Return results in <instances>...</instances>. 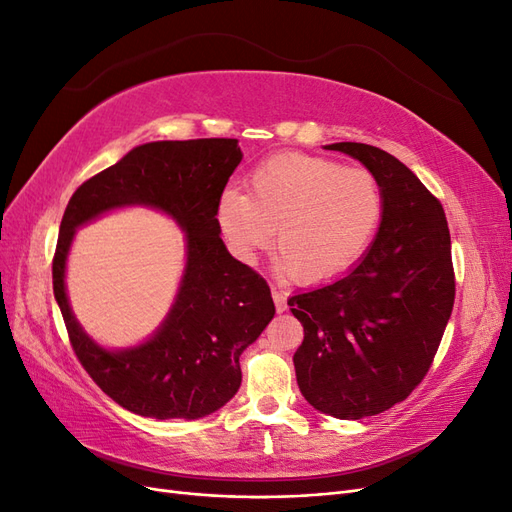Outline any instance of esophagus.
<instances>
[{
	"instance_id": "obj_1",
	"label": "esophagus",
	"mask_w": 512,
	"mask_h": 512,
	"mask_svg": "<svg viewBox=\"0 0 512 512\" xmlns=\"http://www.w3.org/2000/svg\"><path fill=\"white\" fill-rule=\"evenodd\" d=\"M271 294H273V301H275V309H277V312H286V292L284 290H280V288H273L271 290Z\"/></svg>"
}]
</instances>
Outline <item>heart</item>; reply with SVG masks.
<instances>
[{"mask_svg":"<svg viewBox=\"0 0 512 512\" xmlns=\"http://www.w3.org/2000/svg\"><path fill=\"white\" fill-rule=\"evenodd\" d=\"M252 194L226 188L218 222L243 260L273 243L277 271L307 284L331 282L359 260L384 213L378 177L361 166L284 153L262 162L250 179Z\"/></svg>","mask_w":512,"mask_h":512,"instance_id":"heart-1","label":"heart"}]
</instances>
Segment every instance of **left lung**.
Masks as SVG:
<instances>
[{"instance_id": "obj_1", "label": "left lung", "mask_w": 512, "mask_h": 512, "mask_svg": "<svg viewBox=\"0 0 512 512\" xmlns=\"http://www.w3.org/2000/svg\"><path fill=\"white\" fill-rule=\"evenodd\" d=\"M327 149L378 177L384 213L346 277L288 299L303 324L292 361L309 404L356 421L404 401L429 371L455 303L451 232L440 200L391 153L363 143Z\"/></svg>"}]
</instances>
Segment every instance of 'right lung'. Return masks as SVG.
<instances>
[{
	"label": "right lung",
	"mask_w": 512,
	"mask_h": 512,
	"mask_svg": "<svg viewBox=\"0 0 512 512\" xmlns=\"http://www.w3.org/2000/svg\"><path fill=\"white\" fill-rule=\"evenodd\" d=\"M237 138L158 141L134 147L76 190L59 226L53 292L87 374L121 408L151 418H203L241 386V352L275 314L262 277L232 258L220 237V196L243 153ZM164 210L186 232L180 292L161 329L141 347L106 351L75 322L65 260L75 228L119 206Z\"/></svg>",
	"instance_id": "1"
}]
</instances>
